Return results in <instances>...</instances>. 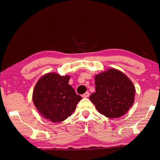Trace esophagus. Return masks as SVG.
Instances as JSON below:
<instances>
[{"label":"esophagus","mask_w":160,"mask_h":160,"mask_svg":"<svg viewBox=\"0 0 160 160\" xmlns=\"http://www.w3.org/2000/svg\"><path fill=\"white\" fill-rule=\"evenodd\" d=\"M82 96L83 97V98H88V97L89 96V93L88 92H87L86 93H84Z\"/></svg>","instance_id":"34e87169"}]
</instances>
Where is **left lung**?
I'll use <instances>...</instances> for the list:
<instances>
[{
  "label": "left lung",
  "mask_w": 160,
  "mask_h": 160,
  "mask_svg": "<svg viewBox=\"0 0 160 160\" xmlns=\"http://www.w3.org/2000/svg\"><path fill=\"white\" fill-rule=\"evenodd\" d=\"M96 92L89 96L100 114L110 118L126 114L134 102L135 87L126 74L109 68L95 76Z\"/></svg>",
  "instance_id": "obj_1"
}]
</instances>
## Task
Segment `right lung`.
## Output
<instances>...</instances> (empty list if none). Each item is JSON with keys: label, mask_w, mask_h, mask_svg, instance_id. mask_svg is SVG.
Segmentation results:
<instances>
[{"label": "right lung", "mask_w": 160, "mask_h": 160, "mask_svg": "<svg viewBox=\"0 0 160 160\" xmlns=\"http://www.w3.org/2000/svg\"><path fill=\"white\" fill-rule=\"evenodd\" d=\"M70 76L46 73L37 81L32 101L38 112L52 123H60L72 115L82 97L68 84Z\"/></svg>", "instance_id": "obj_1"}]
</instances>
